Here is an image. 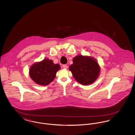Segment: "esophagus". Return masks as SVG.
<instances>
[{
  "label": "esophagus",
  "mask_w": 135,
  "mask_h": 135,
  "mask_svg": "<svg viewBox=\"0 0 135 135\" xmlns=\"http://www.w3.org/2000/svg\"><path fill=\"white\" fill-rule=\"evenodd\" d=\"M62 67L64 69H67V68H68V66L67 65H63L62 66Z\"/></svg>",
  "instance_id": "1"
}]
</instances>
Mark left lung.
<instances>
[{
  "label": "left lung",
  "mask_w": 135,
  "mask_h": 135,
  "mask_svg": "<svg viewBox=\"0 0 135 135\" xmlns=\"http://www.w3.org/2000/svg\"><path fill=\"white\" fill-rule=\"evenodd\" d=\"M73 64L69 66L75 79L83 85L94 83L100 73V67L96 60L88 56L77 55L73 59Z\"/></svg>",
  "instance_id": "8db88e82"
}]
</instances>
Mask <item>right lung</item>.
<instances>
[{
	"instance_id": "add662e5",
	"label": "right lung",
	"mask_w": 135,
	"mask_h": 135,
	"mask_svg": "<svg viewBox=\"0 0 135 135\" xmlns=\"http://www.w3.org/2000/svg\"><path fill=\"white\" fill-rule=\"evenodd\" d=\"M61 67L59 64H54L52 60L45 59L36 62L29 69L30 77L36 84L45 86L52 82Z\"/></svg>"
}]
</instances>
